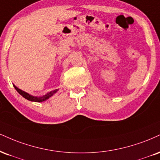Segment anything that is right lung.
<instances>
[{
    "label": "right lung",
    "instance_id": "right-lung-1",
    "mask_svg": "<svg viewBox=\"0 0 160 160\" xmlns=\"http://www.w3.org/2000/svg\"><path fill=\"white\" fill-rule=\"evenodd\" d=\"M13 86H14V87H15V89H16V91L18 92V93L22 96V97H24L25 99L28 100V101H33V102H43V101H46V100L50 98H51L52 95H54L56 92L58 91V89H56V90H54V91L51 92H49V93L46 94L45 95H43L42 97H36V96H32L31 95H30V94H28V92H25L24 91H23V90L20 89V88L16 87V86H15V85H13Z\"/></svg>",
    "mask_w": 160,
    "mask_h": 160
}]
</instances>
